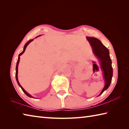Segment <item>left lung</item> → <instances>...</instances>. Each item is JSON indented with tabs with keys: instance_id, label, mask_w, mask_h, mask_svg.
Returning a JSON list of instances; mask_svg holds the SVG:
<instances>
[{
	"instance_id": "obj_1",
	"label": "left lung",
	"mask_w": 129,
	"mask_h": 129,
	"mask_svg": "<svg viewBox=\"0 0 129 129\" xmlns=\"http://www.w3.org/2000/svg\"><path fill=\"white\" fill-rule=\"evenodd\" d=\"M86 39L90 43L94 55L99 61L100 66L102 70L103 78L105 81V86L99 95L100 96L105 90L108 89L111 84L113 73L111 66V60L109 55V49L103 44L100 40L95 38L89 37H86Z\"/></svg>"
}]
</instances>
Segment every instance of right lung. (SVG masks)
<instances>
[{
    "mask_svg": "<svg viewBox=\"0 0 129 129\" xmlns=\"http://www.w3.org/2000/svg\"><path fill=\"white\" fill-rule=\"evenodd\" d=\"M41 35H39V36H38V37H37L36 38H38V37H40V36H41ZM34 40V39H31V40H29L28 42H27L25 44V45H24V49H23V51L21 52V53H20L19 54V56H18V61H17V62H16V73H15V76H16V81H17V83H18V84L19 85V86H20V87H21V89H22V90L23 91V92L25 93V94L28 96H29V97H30V98H34L33 96H32L30 95V94H29V93H28L25 90H24V89H23V87L21 86V85L20 84V83H19V81H18V65H19V61H20V56L21 55H22L24 53V51H25V49H26V48L27 47V46H28L30 43L31 42H33V41Z\"/></svg>",
    "mask_w": 129,
    "mask_h": 129,
    "instance_id": "1",
    "label": "right lung"
}]
</instances>
